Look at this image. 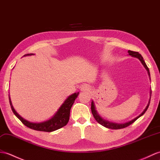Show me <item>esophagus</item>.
I'll use <instances>...</instances> for the list:
<instances>
[{
  "label": "esophagus",
  "mask_w": 160,
  "mask_h": 160,
  "mask_svg": "<svg viewBox=\"0 0 160 160\" xmlns=\"http://www.w3.org/2000/svg\"><path fill=\"white\" fill-rule=\"evenodd\" d=\"M91 90V87L87 84H84L80 87L81 91H89Z\"/></svg>",
  "instance_id": "esophagus-1"
}]
</instances>
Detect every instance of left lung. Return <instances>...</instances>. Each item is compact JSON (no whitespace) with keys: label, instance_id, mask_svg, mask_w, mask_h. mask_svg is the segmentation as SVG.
<instances>
[{"label":"left lung","instance_id":"obj_1","mask_svg":"<svg viewBox=\"0 0 160 160\" xmlns=\"http://www.w3.org/2000/svg\"><path fill=\"white\" fill-rule=\"evenodd\" d=\"M128 52L129 53V55L132 56L133 57H135L138 58L140 61L141 62V63L143 65V66L144 67V68L146 69V70L147 71L148 73V75L149 76V79L151 80V78H150V72H149V69H148V67L147 66L145 62H144V59L142 58V56H141L140 54H139L138 52H133V51H131V50H128ZM151 88L150 89V98L149 100H148V102L147 103V106H146L145 108L142 111V113H141L140 115H138V117H136L133 118V119L128 121L126 122H124V123H117V122H111L109 121L108 120L104 119V118H103L100 115L98 114L97 110L95 108V103L92 100V102H91V112L92 115H93V117L95 118V119L98 121V123H99L100 125H102L103 126H104L105 128H109V129H122V128H125L126 127H128V126L130 125L131 124H132L133 122L135 121H136L138 119V118H140L141 116H142V115L145 113V112L147 111V110L148 109V106H149V103H150V101H151Z\"/></svg>","mask_w":160,"mask_h":160}]
</instances>
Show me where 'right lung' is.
I'll return each instance as SVG.
<instances>
[{
    "mask_svg": "<svg viewBox=\"0 0 160 160\" xmlns=\"http://www.w3.org/2000/svg\"><path fill=\"white\" fill-rule=\"evenodd\" d=\"M34 55V54H27L24 55V57H27V56H31ZM79 95L78 92H74V93L72 94L71 95L68 96L67 99L65 100L61 106L59 107V108L57 110V112L54 113L49 119L40 122H30L27 120L24 119V118H22L20 115L18 114L16 110L14 109V108L12 105V100H11L10 95L9 94V99L11 108L14 114L19 118V119L22 121V123L27 127L31 128L32 129L37 131H41V132H54L55 130L60 129L62 127H64L65 125L68 123L69 119V114L70 110H71V108L72 105L73 104L74 102H75L76 99L78 98V96Z\"/></svg>",
    "mask_w": 160,
    "mask_h": 160,
    "instance_id": "add662e5",
    "label": "right lung"
}]
</instances>
